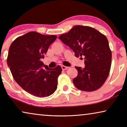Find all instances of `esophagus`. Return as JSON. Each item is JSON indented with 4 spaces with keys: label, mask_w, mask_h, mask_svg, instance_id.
Segmentation results:
<instances>
[{
    "label": "esophagus",
    "mask_w": 127,
    "mask_h": 127,
    "mask_svg": "<svg viewBox=\"0 0 127 127\" xmlns=\"http://www.w3.org/2000/svg\"><path fill=\"white\" fill-rule=\"evenodd\" d=\"M68 68H69L68 67L64 66V65H62V68L63 70H67V69H68Z\"/></svg>",
    "instance_id": "obj_1"
}]
</instances>
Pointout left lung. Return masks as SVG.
<instances>
[{"mask_svg": "<svg viewBox=\"0 0 127 127\" xmlns=\"http://www.w3.org/2000/svg\"><path fill=\"white\" fill-rule=\"evenodd\" d=\"M59 38L75 52V57H85V67H75L78 71L73 79L76 88L86 92L100 88L111 64V51L105 35L92 27L75 25Z\"/></svg>", "mask_w": 127, "mask_h": 127, "instance_id": "obj_1", "label": "left lung"}]
</instances>
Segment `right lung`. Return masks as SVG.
Segmentation results:
<instances>
[{
  "label": "right lung",
  "instance_id": "add662e5",
  "mask_svg": "<svg viewBox=\"0 0 127 127\" xmlns=\"http://www.w3.org/2000/svg\"><path fill=\"white\" fill-rule=\"evenodd\" d=\"M56 38L31 31L18 37L10 46L7 63L14 80L35 96L48 97L57 89L62 67L49 68L40 60Z\"/></svg>",
  "mask_w": 127,
  "mask_h": 127
}]
</instances>
